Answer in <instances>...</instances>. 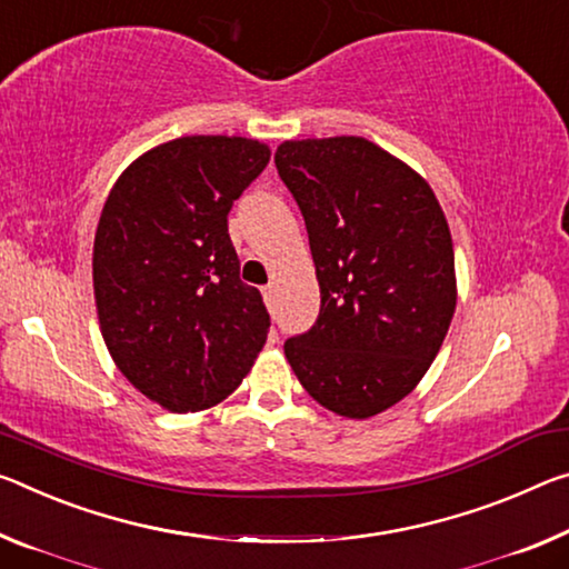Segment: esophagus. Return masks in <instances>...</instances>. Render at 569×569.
Wrapping results in <instances>:
<instances>
[{
    "label": "esophagus",
    "mask_w": 569,
    "mask_h": 569,
    "mask_svg": "<svg viewBox=\"0 0 569 569\" xmlns=\"http://www.w3.org/2000/svg\"><path fill=\"white\" fill-rule=\"evenodd\" d=\"M276 296H278V288H276L273 283H270V286H266V288H263V299H266V303H268V306H273Z\"/></svg>",
    "instance_id": "34e87169"
}]
</instances>
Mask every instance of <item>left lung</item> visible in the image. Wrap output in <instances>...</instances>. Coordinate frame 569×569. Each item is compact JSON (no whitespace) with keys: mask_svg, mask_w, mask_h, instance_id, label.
Returning <instances> with one entry per match:
<instances>
[{"mask_svg":"<svg viewBox=\"0 0 569 569\" xmlns=\"http://www.w3.org/2000/svg\"><path fill=\"white\" fill-rule=\"evenodd\" d=\"M276 169L303 214L319 319L283 345L303 390L365 420L415 390L456 311L453 240L418 171L362 137L283 141Z\"/></svg>","mask_w":569,"mask_h":569,"instance_id":"8db88e82","label":"left lung"}]
</instances>
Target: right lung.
I'll return each mask as SVG.
<instances>
[{
  "label": "right lung",
  "instance_id": "1",
  "mask_svg": "<svg viewBox=\"0 0 569 569\" xmlns=\"http://www.w3.org/2000/svg\"><path fill=\"white\" fill-rule=\"evenodd\" d=\"M270 149L182 137L141 154L103 204L93 291L106 347L141 395L171 412L228 398L268 339L258 288L240 281L228 212Z\"/></svg>",
  "mask_w": 569,
  "mask_h": 569
}]
</instances>
